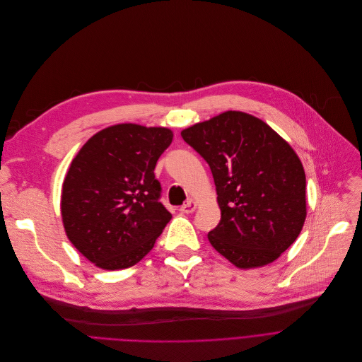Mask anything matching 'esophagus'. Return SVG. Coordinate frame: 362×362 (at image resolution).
Returning a JSON list of instances; mask_svg holds the SVG:
<instances>
[{
  "instance_id": "34e87169",
  "label": "esophagus",
  "mask_w": 362,
  "mask_h": 362,
  "mask_svg": "<svg viewBox=\"0 0 362 362\" xmlns=\"http://www.w3.org/2000/svg\"><path fill=\"white\" fill-rule=\"evenodd\" d=\"M195 208H197V201H195V199H189V201H187L184 205L180 206V211H181L182 214H191V212L195 211Z\"/></svg>"
}]
</instances>
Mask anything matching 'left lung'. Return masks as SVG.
I'll list each match as a JSON object with an SVG mask.
<instances>
[{"instance_id": "obj_1", "label": "left lung", "mask_w": 362, "mask_h": 362, "mask_svg": "<svg viewBox=\"0 0 362 362\" xmlns=\"http://www.w3.org/2000/svg\"><path fill=\"white\" fill-rule=\"evenodd\" d=\"M208 163L221 221L211 245L238 268L274 262L307 218L305 173L297 153L262 119L226 111L181 131Z\"/></svg>"}]
</instances>
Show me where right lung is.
<instances>
[{"label": "right lung", "instance_id": "add662e5", "mask_svg": "<svg viewBox=\"0 0 362 362\" xmlns=\"http://www.w3.org/2000/svg\"><path fill=\"white\" fill-rule=\"evenodd\" d=\"M173 136L164 127L117 124L94 134L72 160L62 184V224L98 268L135 265L171 220L154 170Z\"/></svg>", "mask_w": 362, "mask_h": 362}]
</instances>
